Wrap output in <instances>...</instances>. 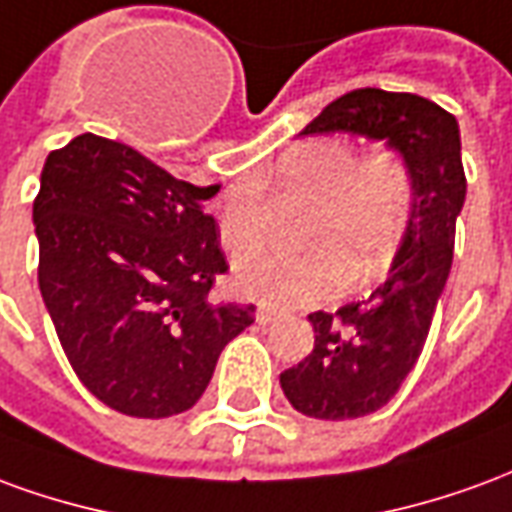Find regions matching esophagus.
Returning a JSON list of instances; mask_svg holds the SVG:
<instances>
[{
    "label": "esophagus",
    "mask_w": 512,
    "mask_h": 512,
    "mask_svg": "<svg viewBox=\"0 0 512 512\" xmlns=\"http://www.w3.org/2000/svg\"><path fill=\"white\" fill-rule=\"evenodd\" d=\"M279 318L277 310H268V307H257L255 312V321L260 323V326H268V323H274Z\"/></svg>",
    "instance_id": "34e87169"
}]
</instances>
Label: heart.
<instances>
[{"label":"heart","instance_id":"heart-1","mask_svg":"<svg viewBox=\"0 0 512 512\" xmlns=\"http://www.w3.org/2000/svg\"><path fill=\"white\" fill-rule=\"evenodd\" d=\"M277 178L312 200V216L299 255L252 249L235 260V288L249 299L293 307L334 296L348 285H365L395 255L406 230L414 183L406 161L381 150L359 158L337 136L307 139L288 147L277 161ZM219 235L227 249L255 244V213L249 191H230L219 205Z\"/></svg>","mask_w":512,"mask_h":512}]
</instances>
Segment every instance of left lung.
<instances>
[{"instance_id":"left-lung-1","label":"left lung","mask_w":512,"mask_h":512,"mask_svg":"<svg viewBox=\"0 0 512 512\" xmlns=\"http://www.w3.org/2000/svg\"><path fill=\"white\" fill-rule=\"evenodd\" d=\"M359 134L406 161L414 202L384 282L367 299L312 312V354L279 376L290 406L315 419H356L397 395L417 365L452 266L466 200L461 128L439 104L376 87L340 95L301 134Z\"/></svg>"}]
</instances>
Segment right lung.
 Instances as JSON below:
<instances>
[{"mask_svg": "<svg viewBox=\"0 0 512 512\" xmlns=\"http://www.w3.org/2000/svg\"><path fill=\"white\" fill-rule=\"evenodd\" d=\"M216 191L95 134L43 164L32 205L40 296L76 376L120 414L194 406L224 345L255 323L252 304L208 299L227 271L202 211Z\"/></svg>", "mask_w": 512, "mask_h": 512, "instance_id": "obj_1", "label": "right lung"}]
</instances>
